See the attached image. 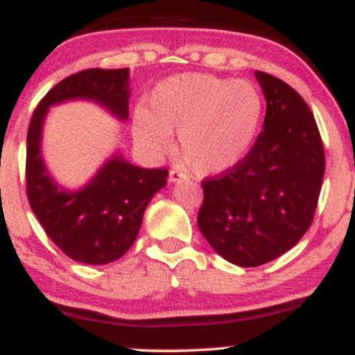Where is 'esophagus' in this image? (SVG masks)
<instances>
[{
	"mask_svg": "<svg viewBox=\"0 0 355 355\" xmlns=\"http://www.w3.org/2000/svg\"><path fill=\"white\" fill-rule=\"evenodd\" d=\"M183 178H185V177H183L182 173H178L177 170H172V172H170V175H168L170 183H178V182H182Z\"/></svg>",
	"mask_w": 355,
	"mask_h": 355,
	"instance_id": "esophagus-1",
	"label": "esophagus"
}]
</instances>
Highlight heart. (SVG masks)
Listing matches in <instances>:
<instances>
[{"mask_svg":"<svg viewBox=\"0 0 355 355\" xmlns=\"http://www.w3.org/2000/svg\"><path fill=\"white\" fill-rule=\"evenodd\" d=\"M263 101L255 85L203 73H183L157 85L148 110L133 116L137 141L153 155L172 148L198 175L225 172L243 158L262 120Z\"/></svg>","mask_w":355,"mask_h":355,"instance_id":"obj_1","label":"heart"}]
</instances>
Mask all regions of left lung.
I'll use <instances>...</instances> for the list:
<instances>
[{
  "instance_id": "left-lung-1",
  "label": "left lung",
  "mask_w": 355,
  "mask_h": 355,
  "mask_svg": "<svg viewBox=\"0 0 355 355\" xmlns=\"http://www.w3.org/2000/svg\"><path fill=\"white\" fill-rule=\"evenodd\" d=\"M263 130L243 160L205 178L198 229L220 257L239 267L270 262L311 227L325 157L311 108L294 88L263 71Z\"/></svg>"
}]
</instances>
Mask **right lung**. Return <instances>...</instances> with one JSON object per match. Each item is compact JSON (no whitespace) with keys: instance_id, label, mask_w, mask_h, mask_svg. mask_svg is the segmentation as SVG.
I'll use <instances>...</instances> for the list:
<instances>
[{"instance_id":"right-lung-1","label":"right lung","mask_w":355,"mask_h":355,"mask_svg":"<svg viewBox=\"0 0 355 355\" xmlns=\"http://www.w3.org/2000/svg\"><path fill=\"white\" fill-rule=\"evenodd\" d=\"M93 101L116 120H128L130 70L92 68L61 80L31 116L26 137V191L46 235L76 262L105 266L126 254L140 232L146 205L166 185L165 168H141L115 152L76 190L61 187L43 158L48 110L64 101Z\"/></svg>"}]
</instances>
